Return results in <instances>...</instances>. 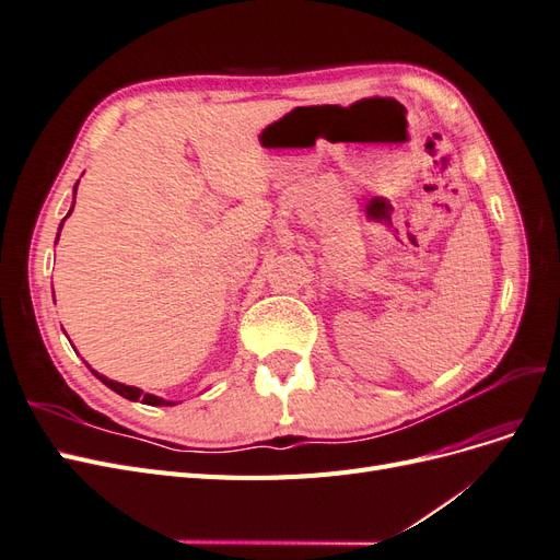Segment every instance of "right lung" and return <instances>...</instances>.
Here are the masks:
<instances>
[{"label":"right lung","instance_id":"1","mask_svg":"<svg viewBox=\"0 0 560 560\" xmlns=\"http://www.w3.org/2000/svg\"><path fill=\"white\" fill-rule=\"evenodd\" d=\"M79 184V182H77ZM74 196H77V186H74ZM74 208V206H72ZM67 214H72V210L67 212ZM67 219V217H65ZM62 219V222H65ZM60 229H62V224H60ZM58 235H60V231H58ZM58 243V241H56ZM91 369V366H89ZM93 374H95V378H100L103 381L109 389H114L116 395H121V397H126V399H130V401H142V404H149V406H173L175 401H167V399H161V397H156V395H149V393H142L140 387H135V385H124V383H116V381H109L107 376H103V374H97L95 369H91Z\"/></svg>","mask_w":560,"mask_h":560}]
</instances>
